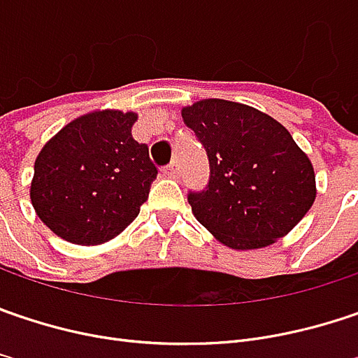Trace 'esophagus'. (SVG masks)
<instances>
[{"instance_id": "34e87169", "label": "esophagus", "mask_w": 358, "mask_h": 358, "mask_svg": "<svg viewBox=\"0 0 358 358\" xmlns=\"http://www.w3.org/2000/svg\"><path fill=\"white\" fill-rule=\"evenodd\" d=\"M164 176H168V178H176V176H178V166H176V164H170L168 168H164Z\"/></svg>"}]
</instances>
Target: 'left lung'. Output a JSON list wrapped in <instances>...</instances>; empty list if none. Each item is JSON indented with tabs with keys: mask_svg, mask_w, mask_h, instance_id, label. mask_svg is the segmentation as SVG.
<instances>
[{
	"mask_svg": "<svg viewBox=\"0 0 358 358\" xmlns=\"http://www.w3.org/2000/svg\"><path fill=\"white\" fill-rule=\"evenodd\" d=\"M182 119L208 154L206 190L190 192L196 221L222 245L249 251L285 237L316 200L308 154L280 121L255 107L202 99Z\"/></svg>",
	"mask_w": 358,
	"mask_h": 358,
	"instance_id": "left-lung-1",
	"label": "left lung"
}]
</instances>
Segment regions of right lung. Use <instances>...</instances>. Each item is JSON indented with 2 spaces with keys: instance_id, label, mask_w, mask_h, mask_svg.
Returning <instances> with one entry per match:
<instances>
[{
  "instance_id": "1",
  "label": "right lung",
  "mask_w": 358,
  "mask_h": 358,
  "mask_svg": "<svg viewBox=\"0 0 358 358\" xmlns=\"http://www.w3.org/2000/svg\"><path fill=\"white\" fill-rule=\"evenodd\" d=\"M134 111L99 109L50 137L34 162L30 200L54 235L74 245H103L123 233L158 176Z\"/></svg>"
}]
</instances>
